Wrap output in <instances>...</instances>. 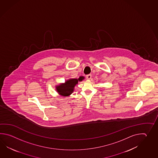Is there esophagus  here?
Segmentation results:
<instances>
[{
  "label": "esophagus",
  "mask_w": 158,
  "mask_h": 158,
  "mask_svg": "<svg viewBox=\"0 0 158 158\" xmlns=\"http://www.w3.org/2000/svg\"><path fill=\"white\" fill-rule=\"evenodd\" d=\"M91 77H92L91 74H88V75L86 76V78L88 79V80H90L91 78Z\"/></svg>",
  "instance_id": "1"
}]
</instances>
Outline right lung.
<instances>
[{
  "label": "right lung",
  "instance_id": "obj_1",
  "mask_svg": "<svg viewBox=\"0 0 158 158\" xmlns=\"http://www.w3.org/2000/svg\"><path fill=\"white\" fill-rule=\"evenodd\" d=\"M84 77H80L79 78L71 79L67 81L65 84H61L56 87V90L59 94L61 95L66 97L72 94L74 90V87L76 84H78V81H81L84 79Z\"/></svg>",
  "mask_w": 158,
  "mask_h": 158
}]
</instances>
